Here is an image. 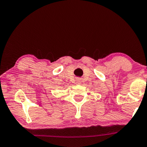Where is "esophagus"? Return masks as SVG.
Masks as SVG:
<instances>
[{
	"mask_svg": "<svg viewBox=\"0 0 147 147\" xmlns=\"http://www.w3.org/2000/svg\"><path fill=\"white\" fill-rule=\"evenodd\" d=\"M81 82H82V81H81L80 79H77V80H76V83L77 84H80Z\"/></svg>",
	"mask_w": 147,
	"mask_h": 147,
	"instance_id": "esophagus-1",
	"label": "esophagus"
}]
</instances>
